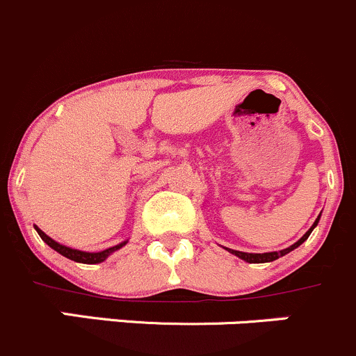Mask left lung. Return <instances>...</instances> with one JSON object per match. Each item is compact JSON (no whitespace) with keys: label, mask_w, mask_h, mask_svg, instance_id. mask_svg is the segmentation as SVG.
Wrapping results in <instances>:
<instances>
[{"label":"left lung","mask_w":356,"mask_h":356,"mask_svg":"<svg viewBox=\"0 0 356 356\" xmlns=\"http://www.w3.org/2000/svg\"><path fill=\"white\" fill-rule=\"evenodd\" d=\"M318 220H321V215H318V217H317V220L314 222V225H312V227L308 229V231L305 232V234L301 236V238L298 239V241L294 243V245H291L289 248H284V250H281V251H270V253H245V251L231 250V248H225V246H222V248H224V250H227L229 253L236 254V257H238V258H241V260L248 261V264H268V261H274V260H277V258L284 257V254H288L289 251L296 250L298 246H300V245H303V243L307 241V239H308V236L312 234V231H314V229L317 227Z\"/></svg>","instance_id":"8db88e82"}]
</instances>
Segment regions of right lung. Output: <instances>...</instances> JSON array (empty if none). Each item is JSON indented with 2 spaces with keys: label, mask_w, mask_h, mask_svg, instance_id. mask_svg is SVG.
Listing matches in <instances>:
<instances>
[{
  "label": "right lung",
  "mask_w": 356,
  "mask_h": 356,
  "mask_svg": "<svg viewBox=\"0 0 356 356\" xmlns=\"http://www.w3.org/2000/svg\"><path fill=\"white\" fill-rule=\"evenodd\" d=\"M34 229H35V231H38V234L41 236V239L46 243V245H48L49 248H53V250H55L56 253L62 254V257L68 258V260L77 261V264H88V265L102 264V261H105L111 253H115V251L120 250L122 246L127 245V241H122V243H118V245L108 248V250H103V251H96V253H91V251H82V250H75V248H68L65 245H60L58 241H55V239L49 238L48 234H44V232H42L41 229L38 227V225H34Z\"/></svg>",
  "instance_id": "obj_1"
}]
</instances>
